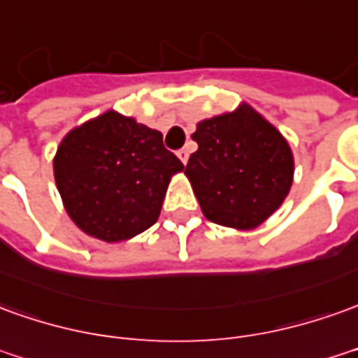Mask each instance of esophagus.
Wrapping results in <instances>:
<instances>
[{
  "mask_svg": "<svg viewBox=\"0 0 358 358\" xmlns=\"http://www.w3.org/2000/svg\"><path fill=\"white\" fill-rule=\"evenodd\" d=\"M178 159L182 162H184V164H186L187 159H189V149H187V147H184V149H180V151H178Z\"/></svg>",
  "mask_w": 358,
  "mask_h": 358,
  "instance_id": "esophagus-1",
  "label": "esophagus"
}]
</instances>
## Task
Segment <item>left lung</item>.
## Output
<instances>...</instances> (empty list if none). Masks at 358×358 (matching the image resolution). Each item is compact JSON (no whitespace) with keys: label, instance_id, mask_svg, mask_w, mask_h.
<instances>
[{"label":"left lung","instance_id":"8db88e82","mask_svg":"<svg viewBox=\"0 0 358 358\" xmlns=\"http://www.w3.org/2000/svg\"><path fill=\"white\" fill-rule=\"evenodd\" d=\"M192 139L186 176L209 221L250 231L281 207L294 174L291 147L252 106L201 120Z\"/></svg>","mask_w":358,"mask_h":358}]
</instances>
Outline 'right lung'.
I'll return each mask as SVG.
<instances>
[{"instance_id": "add662e5", "label": "right lung", "mask_w": 358, "mask_h": 358, "mask_svg": "<svg viewBox=\"0 0 358 358\" xmlns=\"http://www.w3.org/2000/svg\"><path fill=\"white\" fill-rule=\"evenodd\" d=\"M184 164L162 134L114 110L73 127L57 147L54 178L71 221L89 236L122 242L153 227L169 182Z\"/></svg>"}]
</instances>
